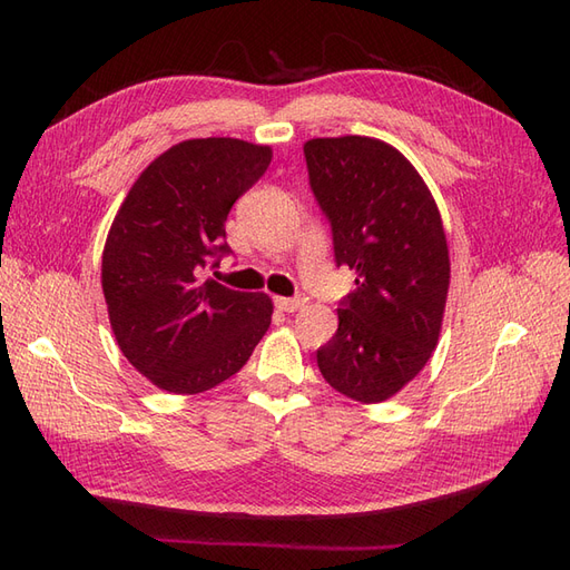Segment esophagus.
Segmentation results:
<instances>
[{"instance_id":"1","label":"esophagus","mask_w":570,"mask_h":570,"mask_svg":"<svg viewBox=\"0 0 570 570\" xmlns=\"http://www.w3.org/2000/svg\"><path fill=\"white\" fill-rule=\"evenodd\" d=\"M275 306L281 308V312H285V314H295L297 308L302 306V299H289V297H275Z\"/></svg>"}]
</instances>
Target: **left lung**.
I'll list each match as a JSON object with an SVG mask.
<instances>
[{"instance_id": "1", "label": "left lung", "mask_w": 570, "mask_h": 570, "mask_svg": "<svg viewBox=\"0 0 570 570\" xmlns=\"http://www.w3.org/2000/svg\"><path fill=\"white\" fill-rule=\"evenodd\" d=\"M304 157L335 264L356 273L318 368L350 400L385 402L421 373L440 337L450 249L438 204L404 154L373 137H316Z\"/></svg>"}]
</instances>
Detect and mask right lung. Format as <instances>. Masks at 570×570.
Instances as JSON below:
<instances>
[{
  "label": "right lung",
  "mask_w": 570,
  "mask_h": 570,
  "mask_svg": "<svg viewBox=\"0 0 570 570\" xmlns=\"http://www.w3.org/2000/svg\"><path fill=\"white\" fill-rule=\"evenodd\" d=\"M273 151L235 137L185 140L135 180L101 254V289L124 356L174 394H197L247 364L268 331L266 295L214 278L233 249V204L266 174Z\"/></svg>",
  "instance_id": "right-lung-1"
}]
</instances>
